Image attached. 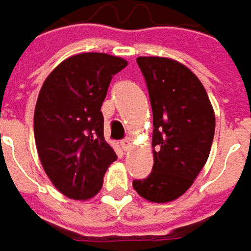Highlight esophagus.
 Returning a JSON list of instances; mask_svg holds the SVG:
<instances>
[{"label":"esophagus","mask_w":251,"mask_h":251,"mask_svg":"<svg viewBox=\"0 0 251 251\" xmlns=\"http://www.w3.org/2000/svg\"><path fill=\"white\" fill-rule=\"evenodd\" d=\"M121 147H123L126 151H128V150L131 148V140H130V138H124V140H121Z\"/></svg>","instance_id":"obj_1"}]
</instances>
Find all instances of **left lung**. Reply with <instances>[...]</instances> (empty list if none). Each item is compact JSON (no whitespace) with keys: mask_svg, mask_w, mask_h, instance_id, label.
<instances>
[{"mask_svg":"<svg viewBox=\"0 0 251 251\" xmlns=\"http://www.w3.org/2000/svg\"><path fill=\"white\" fill-rule=\"evenodd\" d=\"M152 107V172L132 181L150 202L178 199L206 164L215 135V113L201 80L168 57H137Z\"/></svg>","mask_w":251,"mask_h":251,"instance_id":"1","label":"left lung"}]
</instances>
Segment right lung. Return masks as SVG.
<instances>
[{
    "instance_id": "1",
    "label": "right lung",
    "mask_w": 251,
    "mask_h": 251,
    "mask_svg": "<svg viewBox=\"0 0 251 251\" xmlns=\"http://www.w3.org/2000/svg\"><path fill=\"white\" fill-rule=\"evenodd\" d=\"M127 60L107 53H79L46 77L33 116L35 143L46 175L70 199L93 198L117 159L103 134L101 104L113 75Z\"/></svg>"
}]
</instances>
